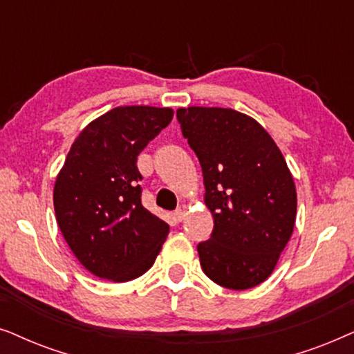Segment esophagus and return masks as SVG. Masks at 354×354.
<instances>
[{
    "mask_svg": "<svg viewBox=\"0 0 354 354\" xmlns=\"http://www.w3.org/2000/svg\"><path fill=\"white\" fill-rule=\"evenodd\" d=\"M186 216V205H180L176 210H174V218L181 221Z\"/></svg>",
    "mask_w": 354,
    "mask_h": 354,
    "instance_id": "1",
    "label": "esophagus"
}]
</instances>
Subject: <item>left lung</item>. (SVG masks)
Listing matches in <instances>:
<instances>
[{"label":"left lung","mask_w":354,"mask_h":354,"mask_svg":"<svg viewBox=\"0 0 354 354\" xmlns=\"http://www.w3.org/2000/svg\"><path fill=\"white\" fill-rule=\"evenodd\" d=\"M176 118L199 158L209 241L197 244L202 270L230 290L270 277L296 220V187L280 149L251 116L232 108H180Z\"/></svg>","instance_id":"8db88e82"}]
</instances>
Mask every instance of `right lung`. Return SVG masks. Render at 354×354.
<instances>
[{
    "label": "right lung",
    "mask_w": 354,
    "mask_h": 354,
    "mask_svg": "<svg viewBox=\"0 0 354 354\" xmlns=\"http://www.w3.org/2000/svg\"><path fill=\"white\" fill-rule=\"evenodd\" d=\"M173 120L171 108L118 106L86 126L56 178V221L77 261L129 281L153 266L168 223L140 202L138 155Z\"/></svg>",
    "instance_id": "right-lung-1"
}]
</instances>
